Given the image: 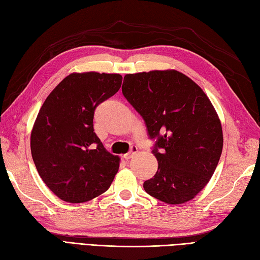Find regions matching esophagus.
Segmentation results:
<instances>
[{
    "mask_svg": "<svg viewBox=\"0 0 260 260\" xmlns=\"http://www.w3.org/2000/svg\"><path fill=\"white\" fill-rule=\"evenodd\" d=\"M137 152H139V148H137V146H132L131 151H129L128 153L124 154V158H125V159H129V158L133 157Z\"/></svg>",
    "mask_w": 260,
    "mask_h": 260,
    "instance_id": "obj_1",
    "label": "esophagus"
}]
</instances>
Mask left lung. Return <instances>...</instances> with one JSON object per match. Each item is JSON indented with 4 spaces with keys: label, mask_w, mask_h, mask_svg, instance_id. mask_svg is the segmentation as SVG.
I'll return each instance as SVG.
<instances>
[{
    "label": "left lung",
    "mask_w": 260,
    "mask_h": 260,
    "mask_svg": "<svg viewBox=\"0 0 260 260\" xmlns=\"http://www.w3.org/2000/svg\"><path fill=\"white\" fill-rule=\"evenodd\" d=\"M124 97L145 121L158 168L144 182L148 194L169 204L192 200L221 156L222 127L204 91L176 70L128 74Z\"/></svg>",
    "instance_id": "8db88e82"
}]
</instances>
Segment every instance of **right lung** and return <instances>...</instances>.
Returning <instances> with one entry per match:
<instances>
[{"label": "right lung", "mask_w": 260, "mask_h": 260, "mask_svg": "<svg viewBox=\"0 0 260 260\" xmlns=\"http://www.w3.org/2000/svg\"><path fill=\"white\" fill-rule=\"evenodd\" d=\"M121 80L118 74H70L39 110L31 132L33 162L46 185L66 202L101 196L118 172L119 157L98 139L93 114L119 90Z\"/></svg>", "instance_id": "obj_1"}]
</instances>
